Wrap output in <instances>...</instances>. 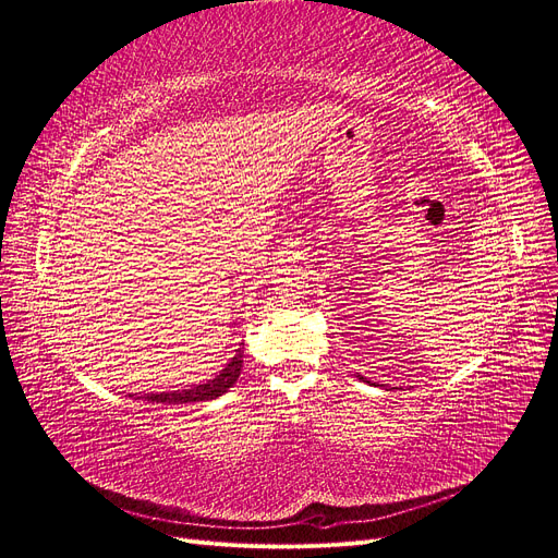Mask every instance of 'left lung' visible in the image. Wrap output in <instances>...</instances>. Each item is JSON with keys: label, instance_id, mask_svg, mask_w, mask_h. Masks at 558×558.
<instances>
[{"label": "left lung", "instance_id": "8db88e82", "mask_svg": "<svg viewBox=\"0 0 558 558\" xmlns=\"http://www.w3.org/2000/svg\"><path fill=\"white\" fill-rule=\"evenodd\" d=\"M359 379H363V377H359Z\"/></svg>", "mask_w": 558, "mask_h": 558}]
</instances>
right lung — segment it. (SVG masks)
Wrapping results in <instances>:
<instances>
[{"label": "right lung", "mask_w": 558, "mask_h": 558, "mask_svg": "<svg viewBox=\"0 0 558 558\" xmlns=\"http://www.w3.org/2000/svg\"><path fill=\"white\" fill-rule=\"evenodd\" d=\"M243 367V347L236 349L234 359L227 363L220 373L209 379L206 384H197L183 390H162V393H144L142 400L147 402H162V404H179V402H202V400H214L222 393H227V388H232L241 375Z\"/></svg>", "instance_id": "obj_1"}]
</instances>
